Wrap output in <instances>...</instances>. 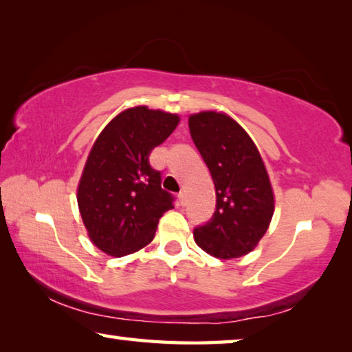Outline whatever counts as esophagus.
Segmentation results:
<instances>
[{"mask_svg": "<svg viewBox=\"0 0 352 352\" xmlns=\"http://www.w3.org/2000/svg\"><path fill=\"white\" fill-rule=\"evenodd\" d=\"M178 200H180V205H184V204H186V194H184L183 190H182L180 194H178Z\"/></svg>", "mask_w": 352, "mask_h": 352, "instance_id": "34e87169", "label": "esophagus"}]
</instances>
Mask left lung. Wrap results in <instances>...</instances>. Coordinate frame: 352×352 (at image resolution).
I'll use <instances>...</instances> for the list:
<instances>
[{
  "label": "left lung",
  "mask_w": 352,
  "mask_h": 352,
  "mask_svg": "<svg viewBox=\"0 0 352 352\" xmlns=\"http://www.w3.org/2000/svg\"><path fill=\"white\" fill-rule=\"evenodd\" d=\"M189 130L211 172L217 199L214 216L194 230V241L214 258H241L264 237L275 211L265 164L250 135L223 111L194 113Z\"/></svg>",
  "instance_id": "1"
}]
</instances>
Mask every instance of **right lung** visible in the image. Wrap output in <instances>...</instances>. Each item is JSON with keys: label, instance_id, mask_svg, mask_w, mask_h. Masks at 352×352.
Instances as JSON below:
<instances>
[{"label": "right lung", "instance_id": "add662e5", "mask_svg": "<svg viewBox=\"0 0 352 352\" xmlns=\"http://www.w3.org/2000/svg\"><path fill=\"white\" fill-rule=\"evenodd\" d=\"M180 116L136 105L119 113L94 141L77 184L88 237L109 256L132 254L151 243L158 220L174 208L148 155L169 138Z\"/></svg>", "mask_w": 352, "mask_h": 352}]
</instances>
